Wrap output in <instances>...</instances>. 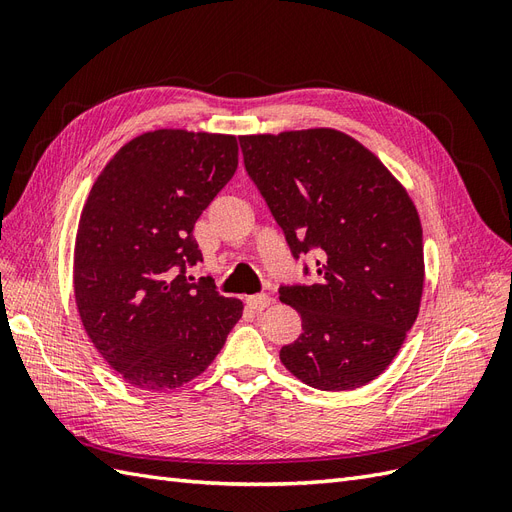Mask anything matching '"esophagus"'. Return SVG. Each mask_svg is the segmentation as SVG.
<instances>
[{
    "instance_id": "esophagus-1",
    "label": "esophagus",
    "mask_w": 512,
    "mask_h": 512,
    "mask_svg": "<svg viewBox=\"0 0 512 512\" xmlns=\"http://www.w3.org/2000/svg\"><path fill=\"white\" fill-rule=\"evenodd\" d=\"M245 303H247V307L254 309V312H262V309L273 303V299L269 297V294H252V297L245 299Z\"/></svg>"
}]
</instances>
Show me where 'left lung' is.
Returning <instances> with one entry per match:
<instances>
[{"mask_svg":"<svg viewBox=\"0 0 512 512\" xmlns=\"http://www.w3.org/2000/svg\"><path fill=\"white\" fill-rule=\"evenodd\" d=\"M239 143L292 256L318 252L312 284L280 286L303 327L280 359L314 389H359L391 365L421 307L416 207L374 153L344 132L254 134Z\"/></svg>","mask_w":512,"mask_h":512,"instance_id":"1","label":"left lung"}]
</instances>
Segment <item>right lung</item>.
<instances>
[{"mask_svg": "<svg viewBox=\"0 0 512 512\" xmlns=\"http://www.w3.org/2000/svg\"><path fill=\"white\" fill-rule=\"evenodd\" d=\"M235 136L153 130L104 166L83 207L74 245V297L91 342L143 391L194 380L243 314L239 299L188 267L203 260L192 235L235 175Z\"/></svg>", "mask_w": 512, "mask_h": 512, "instance_id": "obj_1", "label": "right lung"}]
</instances>
